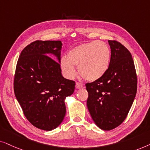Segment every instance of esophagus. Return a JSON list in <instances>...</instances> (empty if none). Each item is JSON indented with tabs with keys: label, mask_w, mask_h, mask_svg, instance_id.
I'll return each mask as SVG.
<instances>
[{
	"label": "esophagus",
	"mask_w": 150,
	"mask_h": 150,
	"mask_svg": "<svg viewBox=\"0 0 150 150\" xmlns=\"http://www.w3.org/2000/svg\"><path fill=\"white\" fill-rule=\"evenodd\" d=\"M75 87H76L77 89H80V88H82L83 87V85L79 82H77L76 85H75Z\"/></svg>",
	"instance_id": "obj_1"
}]
</instances>
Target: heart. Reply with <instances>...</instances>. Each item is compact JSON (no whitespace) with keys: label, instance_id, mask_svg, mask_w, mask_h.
<instances>
[{"label":"heart","instance_id":"heart-1","mask_svg":"<svg viewBox=\"0 0 150 150\" xmlns=\"http://www.w3.org/2000/svg\"><path fill=\"white\" fill-rule=\"evenodd\" d=\"M110 49L103 42L95 40L79 45L68 52L67 57L61 59V67L69 78L76 75L74 66L83 79L96 81L106 73L110 62Z\"/></svg>","mask_w":150,"mask_h":150}]
</instances>
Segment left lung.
Wrapping results in <instances>:
<instances>
[{"label": "left lung", "instance_id": "1", "mask_svg": "<svg viewBox=\"0 0 150 150\" xmlns=\"http://www.w3.org/2000/svg\"><path fill=\"white\" fill-rule=\"evenodd\" d=\"M110 62L100 79L86 84L87 107L99 128L111 130L123 122L134 100L137 76L134 63L127 49L116 40H108Z\"/></svg>", "mask_w": 150, "mask_h": 150}]
</instances>
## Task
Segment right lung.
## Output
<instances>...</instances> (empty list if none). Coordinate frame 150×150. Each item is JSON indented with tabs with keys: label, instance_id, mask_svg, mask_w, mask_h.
<instances>
[{
	"label": "right lung",
	"instance_id": "obj_1",
	"mask_svg": "<svg viewBox=\"0 0 150 150\" xmlns=\"http://www.w3.org/2000/svg\"><path fill=\"white\" fill-rule=\"evenodd\" d=\"M62 45L59 40L33 42L22 51L16 68V97L27 120L43 130H52L62 122L64 100L75 91V81L62 75Z\"/></svg>",
	"mask_w": 150,
	"mask_h": 150
}]
</instances>
